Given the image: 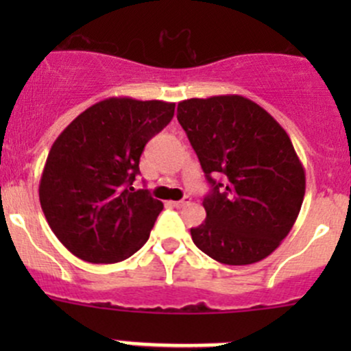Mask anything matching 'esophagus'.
<instances>
[{
    "mask_svg": "<svg viewBox=\"0 0 351 351\" xmlns=\"http://www.w3.org/2000/svg\"><path fill=\"white\" fill-rule=\"evenodd\" d=\"M171 204H173V207H176V208H183V207H186V205H190V198H189V197H185V198H183V200L171 202Z\"/></svg>",
    "mask_w": 351,
    "mask_h": 351,
    "instance_id": "esophagus-1",
    "label": "esophagus"
}]
</instances>
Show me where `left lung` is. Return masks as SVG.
<instances>
[{
	"label": "left lung",
	"instance_id": "obj_1",
	"mask_svg": "<svg viewBox=\"0 0 351 351\" xmlns=\"http://www.w3.org/2000/svg\"><path fill=\"white\" fill-rule=\"evenodd\" d=\"M180 125L212 185L207 217L193 243L224 265H251L274 253L292 229L306 193V171L292 141L265 108L241 95L178 104ZM219 174L223 183L212 176Z\"/></svg>",
	"mask_w": 351,
	"mask_h": 351
}]
</instances>
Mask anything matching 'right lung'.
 I'll use <instances>...</instances> for the list:
<instances>
[{
  "label": "right lung",
  "instance_id": "obj_1",
  "mask_svg": "<svg viewBox=\"0 0 351 351\" xmlns=\"http://www.w3.org/2000/svg\"><path fill=\"white\" fill-rule=\"evenodd\" d=\"M175 104L113 97L91 105L59 134L38 198L52 232L74 256L117 263L149 239L162 202L136 190L144 146L173 119Z\"/></svg>",
  "mask_w": 351,
  "mask_h": 351
}]
</instances>
